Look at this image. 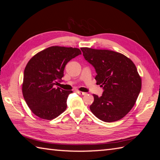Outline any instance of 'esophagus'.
Wrapping results in <instances>:
<instances>
[{
	"mask_svg": "<svg viewBox=\"0 0 160 160\" xmlns=\"http://www.w3.org/2000/svg\"><path fill=\"white\" fill-rule=\"evenodd\" d=\"M76 92H77L78 94H80V95H85V94H86L85 92H81V91H79V90H77Z\"/></svg>",
	"mask_w": 160,
	"mask_h": 160,
	"instance_id": "esophagus-1",
	"label": "esophagus"
}]
</instances>
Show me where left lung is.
<instances>
[{
    "label": "left lung",
    "instance_id": "left-lung-1",
    "mask_svg": "<svg viewBox=\"0 0 160 160\" xmlns=\"http://www.w3.org/2000/svg\"><path fill=\"white\" fill-rule=\"evenodd\" d=\"M81 50L96 70L97 84L104 90L101 97L93 94L91 112L105 122L120 120L133 107L141 90V78L135 64L116 51L87 47Z\"/></svg>",
    "mask_w": 160,
    "mask_h": 160
}]
</instances>
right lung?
Returning a JSON list of instances; mask_svg holds the SVG:
<instances>
[{
  "mask_svg": "<svg viewBox=\"0 0 160 160\" xmlns=\"http://www.w3.org/2000/svg\"><path fill=\"white\" fill-rule=\"evenodd\" d=\"M81 54L78 48L48 47L34 55L24 71L22 94L29 109L38 117L52 120L67 108V99L71 90L55 85L63 77L65 66Z\"/></svg>",
  "mask_w": 160,
  "mask_h": 160,
  "instance_id": "add662e5",
  "label": "right lung"
}]
</instances>
